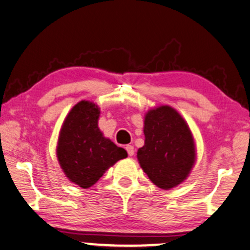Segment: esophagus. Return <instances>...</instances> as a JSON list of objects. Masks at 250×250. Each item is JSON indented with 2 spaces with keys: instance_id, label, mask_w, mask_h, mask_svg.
<instances>
[{
  "instance_id": "obj_1",
  "label": "esophagus",
  "mask_w": 250,
  "mask_h": 250,
  "mask_svg": "<svg viewBox=\"0 0 250 250\" xmlns=\"http://www.w3.org/2000/svg\"><path fill=\"white\" fill-rule=\"evenodd\" d=\"M125 149H126V151H127V153H128L129 157H132V155H134V152H135V151H134V146H129V144H128V146H126Z\"/></svg>"
}]
</instances>
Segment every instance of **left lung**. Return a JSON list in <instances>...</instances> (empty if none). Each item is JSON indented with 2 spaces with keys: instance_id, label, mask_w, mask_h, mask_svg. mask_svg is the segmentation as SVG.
Wrapping results in <instances>:
<instances>
[{
  "instance_id": "1",
  "label": "left lung",
  "mask_w": 250,
  "mask_h": 250,
  "mask_svg": "<svg viewBox=\"0 0 250 250\" xmlns=\"http://www.w3.org/2000/svg\"><path fill=\"white\" fill-rule=\"evenodd\" d=\"M144 135L137 159L151 182L162 189L183 183L195 160L194 141L183 117L169 106L152 109L144 121Z\"/></svg>"
}]
</instances>
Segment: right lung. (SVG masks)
Returning <instances> with one entry per match:
<instances>
[{"label": "right lung", "mask_w": 250, "mask_h": 250, "mask_svg": "<svg viewBox=\"0 0 250 250\" xmlns=\"http://www.w3.org/2000/svg\"><path fill=\"white\" fill-rule=\"evenodd\" d=\"M99 108L89 101H80L72 108L61 129L57 158L65 175L82 188L95 185L104 172L127 157V152L98 128Z\"/></svg>", "instance_id": "obj_1"}]
</instances>
